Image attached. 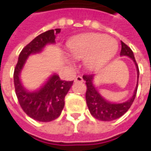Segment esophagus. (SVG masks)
<instances>
[{
    "mask_svg": "<svg viewBox=\"0 0 151 151\" xmlns=\"http://www.w3.org/2000/svg\"><path fill=\"white\" fill-rule=\"evenodd\" d=\"M75 82H83V78H82L81 76H77L75 78V80H74Z\"/></svg>",
    "mask_w": 151,
    "mask_h": 151,
    "instance_id": "34e87169",
    "label": "esophagus"
}]
</instances>
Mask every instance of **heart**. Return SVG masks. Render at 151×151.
Here are the masks:
<instances>
[{"instance_id": "heart-1", "label": "heart", "mask_w": 151, "mask_h": 151, "mask_svg": "<svg viewBox=\"0 0 151 151\" xmlns=\"http://www.w3.org/2000/svg\"><path fill=\"white\" fill-rule=\"evenodd\" d=\"M68 47L75 58L86 59L88 68L98 69L115 56L118 44L116 40L105 35L86 34L71 40Z\"/></svg>"}]
</instances>
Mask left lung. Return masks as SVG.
<instances>
[{"label": "left lung", "mask_w": 151, "mask_h": 151, "mask_svg": "<svg viewBox=\"0 0 151 151\" xmlns=\"http://www.w3.org/2000/svg\"><path fill=\"white\" fill-rule=\"evenodd\" d=\"M120 56H127L133 60L137 67V78H139V69L136 62V60L133 55V51L129 47L121 41V51ZM83 79L86 81V104L89 108V111L95 119L103 121H111L116 120L120 116H122L133 104L135 99L137 91V84L136 89L134 91L133 95L129 100L122 103V104H111L106 101L101 95L99 94L97 90L93 85V74H85L83 75Z\"/></svg>", "instance_id": "left-lung-1"}]
</instances>
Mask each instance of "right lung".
I'll return each instance as SVG.
<instances>
[{
	"label": "right lung",
	"mask_w": 151,
	"mask_h": 151,
	"mask_svg": "<svg viewBox=\"0 0 151 151\" xmlns=\"http://www.w3.org/2000/svg\"><path fill=\"white\" fill-rule=\"evenodd\" d=\"M60 32L58 28L49 30L35 38L22 50L15 66L14 82L18 103L25 113L38 121L49 122L60 116L65 106V97L73 81H65L54 74L40 91L28 92L22 86L19 74L28 56L41 52L47 43H55L56 35Z\"/></svg>",
	"instance_id": "obj_1"
}]
</instances>
